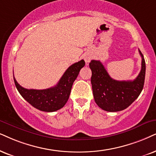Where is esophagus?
I'll return each instance as SVG.
<instances>
[{
    "instance_id": "obj_1",
    "label": "esophagus",
    "mask_w": 156,
    "mask_h": 156,
    "mask_svg": "<svg viewBox=\"0 0 156 156\" xmlns=\"http://www.w3.org/2000/svg\"><path fill=\"white\" fill-rule=\"evenodd\" d=\"M90 58H90V55H85V56H84V60H85V62H86V63H88V62H90Z\"/></svg>"
}]
</instances>
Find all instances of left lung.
<instances>
[{"label":"left lung","instance_id":"left-lung-1","mask_svg":"<svg viewBox=\"0 0 156 156\" xmlns=\"http://www.w3.org/2000/svg\"><path fill=\"white\" fill-rule=\"evenodd\" d=\"M141 70L133 80H116L108 74L99 60L89 63L91 70V85L94 100L101 109L106 112H119L125 109L138 97L143 88L145 77V62L140 50Z\"/></svg>","mask_w":156,"mask_h":156}]
</instances>
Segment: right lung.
I'll return each mask as SVG.
<instances>
[{
	"label": "right lung",
	"mask_w": 156,
	"mask_h": 156,
	"mask_svg": "<svg viewBox=\"0 0 156 156\" xmlns=\"http://www.w3.org/2000/svg\"><path fill=\"white\" fill-rule=\"evenodd\" d=\"M84 66L83 60L73 64L67 69L56 86L47 89H27L18 83L14 76L13 80L19 94L31 106L40 111L52 112L60 109L68 101L73 82Z\"/></svg>",
	"instance_id": "obj_1"
}]
</instances>
